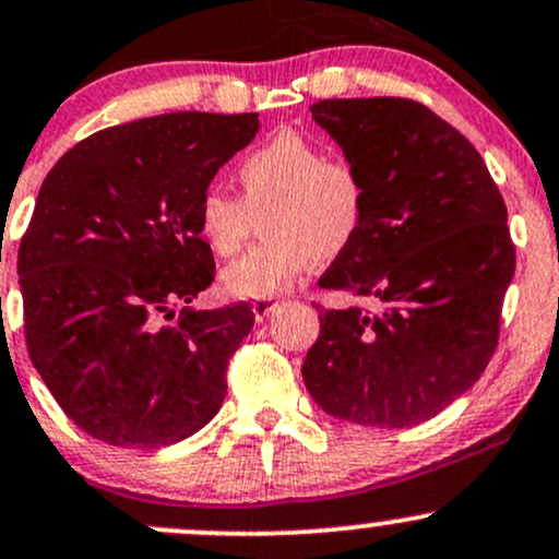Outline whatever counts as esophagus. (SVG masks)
I'll use <instances>...</instances> for the list:
<instances>
[{
    "instance_id": "34e87169",
    "label": "esophagus",
    "mask_w": 559,
    "mask_h": 559,
    "mask_svg": "<svg viewBox=\"0 0 559 559\" xmlns=\"http://www.w3.org/2000/svg\"><path fill=\"white\" fill-rule=\"evenodd\" d=\"M275 308H278V302H275V299H257L254 305H251V312H254V318L257 321H265V318L270 316V312H273Z\"/></svg>"
}]
</instances>
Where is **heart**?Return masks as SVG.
Returning a JSON list of instances; mask_svg holds the SVG:
<instances>
[{"label":"heart","instance_id":"1","mask_svg":"<svg viewBox=\"0 0 559 559\" xmlns=\"http://www.w3.org/2000/svg\"><path fill=\"white\" fill-rule=\"evenodd\" d=\"M241 199L210 188L199 201V233L217 257L247 241L251 214L265 209V241L243 251L219 275L223 292L241 299H273L312 267L340 257L364 225V177L345 158H331L297 130H281L238 162Z\"/></svg>","mask_w":559,"mask_h":559}]
</instances>
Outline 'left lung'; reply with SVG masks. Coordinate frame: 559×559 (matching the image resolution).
<instances>
[{"label": "left lung", "instance_id": "obj_1", "mask_svg": "<svg viewBox=\"0 0 559 559\" xmlns=\"http://www.w3.org/2000/svg\"><path fill=\"white\" fill-rule=\"evenodd\" d=\"M310 114L366 188L364 225L318 286L377 310H321L305 388L353 425H421L480 379L499 342L514 275L504 199L469 140L421 103L353 97Z\"/></svg>", "mask_w": 559, "mask_h": 559}]
</instances>
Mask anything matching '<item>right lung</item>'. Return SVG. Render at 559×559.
<instances>
[{
	"label": "right lung",
	"instance_id": "right-lung-1",
	"mask_svg": "<svg viewBox=\"0 0 559 559\" xmlns=\"http://www.w3.org/2000/svg\"><path fill=\"white\" fill-rule=\"evenodd\" d=\"M257 114L180 110L90 134L36 195L17 249L34 369L79 429L121 449L199 432L225 401L247 302L190 308L214 281L199 201ZM186 304L181 318L174 305Z\"/></svg>",
	"mask_w": 559,
	"mask_h": 559
}]
</instances>
